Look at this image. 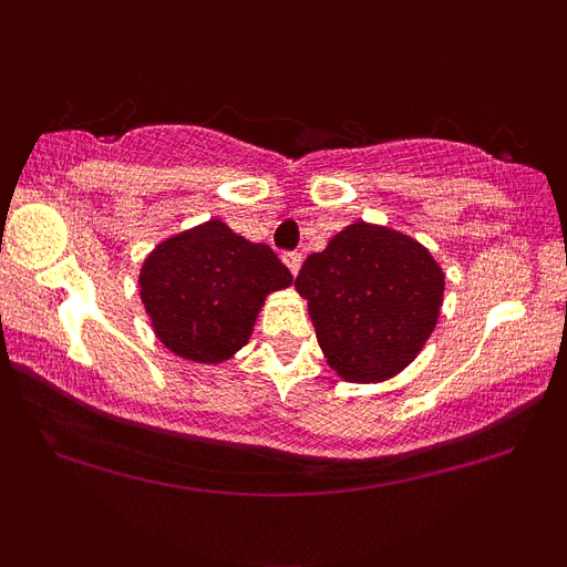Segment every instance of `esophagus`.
<instances>
[{"label":"esophagus","mask_w":567,"mask_h":567,"mask_svg":"<svg viewBox=\"0 0 567 567\" xmlns=\"http://www.w3.org/2000/svg\"><path fill=\"white\" fill-rule=\"evenodd\" d=\"M282 261H285V266H288V269H290L292 277H296L298 271H301V252H285Z\"/></svg>","instance_id":"1"}]
</instances>
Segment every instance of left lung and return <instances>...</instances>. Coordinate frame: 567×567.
I'll return each instance as SVG.
<instances>
[{"instance_id":"left-lung-1","label":"left lung","mask_w":567,"mask_h":567,"mask_svg":"<svg viewBox=\"0 0 567 567\" xmlns=\"http://www.w3.org/2000/svg\"><path fill=\"white\" fill-rule=\"evenodd\" d=\"M328 365L351 383L394 379L437 328L445 271L419 239L354 220L296 277Z\"/></svg>"}]
</instances>
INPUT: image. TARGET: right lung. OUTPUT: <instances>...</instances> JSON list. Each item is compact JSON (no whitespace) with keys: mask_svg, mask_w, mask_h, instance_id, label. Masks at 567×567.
<instances>
[{"mask_svg":"<svg viewBox=\"0 0 567 567\" xmlns=\"http://www.w3.org/2000/svg\"><path fill=\"white\" fill-rule=\"evenodd\" d=\"M290 285L269 245L239 237L220 218L162 239L138 275L154 336L199 365L231 360L250 341L266 298Z\"/></svg>","mask_w":567,"mask_h":567,"instance_id":"1","label":"right lung"}]
</instances>
